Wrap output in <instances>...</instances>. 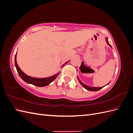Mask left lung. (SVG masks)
<instances>
[{
	"label": "left lung",
	"mask_w": 133,
	"mask_h": 133,
	"mask_svg": "<svg viewBox=\"0 0 133 133\" xmlns=\"http://www.w3.org/2000/svg\"><path fill=\"white\" fill-rule=\"evenodd\" d=\"M107 43L109 45L111 46V45H110V44L109 43V42H108V39H107ZM78 80H79V81L80 83L82 84V85L83 87H84V88H85V89H87L88 90H89V91H98V90H99L100 89H102V88L104 87H100V88H96V87H88V86L85 85V84H84L78 78Z\"/></svg>",
	"instance_id": "left-lung-1"
}]
</instances>
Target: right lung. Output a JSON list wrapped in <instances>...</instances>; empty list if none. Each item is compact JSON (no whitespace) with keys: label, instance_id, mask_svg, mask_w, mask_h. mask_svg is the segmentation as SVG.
I'll use <instances>...</instances> for the list:
<instances>
[{"label":"right lung","instance_id":"right-lung-1","mask_svg":"<svg viewBox=\"0 0 133 133\" xmlns=\"http://www.w3.org/2000/svg\"><path fill=\"white\" fill-rule=\"evenodd\" d=\"M16 55H17V54H15V65L16 67V69H17L18 73L19 76H21V78L24 80V81L25 82L27 83L33 84V85L35 86L39 87H45L49 85L50 83L53 82V80L57 77L58 75H59V73H58L53 76H50V77L46 78H35L30 77L29 76H28L27 75L24 73L18 66L17 63V59H16ZM68 62H66L65 64H66ZM65 64H63V66H64V65H65Z\"/></svg>","mask_w":133,"mask_h":133}]
</instances>
